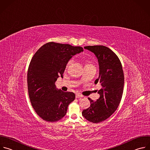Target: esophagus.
<instances>
[{
    "label": "esophagus",
    "mask_w": 150,
    "mask_h": 150,
    "mask_svg": "<svg viewBox=\"0 0 150 150\" xmlns=\"http://www.w3.org/2000/svg\"><path fill=\"white\" fill-rule=\"evenodd\" d=\"M83 96L82 95H80V94H76V98H83Z\"/></svg>",
    "instance_id": "esophagus-1"
}]
</instances>
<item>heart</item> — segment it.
<instances>
[{"label": "heart", "instance_id": "heart-1", "mask_svg": "<svg viewBox=\"0 0 150 150\" xmlns=\"http://www.w3.org/2000/svg\"><path fill=\"white\" fill-rule=\"evenodd\" d=\"M71 63H72V61L70 60V61H69V62L67 63L66 66V69H67L70 67V66L71 65ZM90 65H92V64H91V63L89 61H86V65H85V66H90Z\"/></svg>", "mask_w": 150, "mask_h": 150}]
</instances>
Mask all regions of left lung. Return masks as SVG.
Masks as SVG:
<instances>
[{
	"label": "left lung",
	"mask_w": 150,
	"mask_h": 150,
	"mask_svg": "<svg viewBox=\"0 0 150 150\" xmlns=\"http://www.w3.org/2000/svg\"><path fill=\"white\" fill-rule=\"evenodd\" d=\"M84 48L92 52L98 58L99 74L95 83H100L102 88L98 91L100 97L96 101L88 98L91 106L83 110L82 115L89 122L99 123L110 117L120 103L124 91V75L120 60L110 48L103 45Z\"/></svg>",
	"instance_id": "8db88e82"
}]
</instances>
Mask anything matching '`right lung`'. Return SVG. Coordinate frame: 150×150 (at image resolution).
Returning <instances> with one entry per match:
<instances>
[{
  "label": "right lung",
  "instance_id": "right-lung-1",
  "mask_svg": "<svg viewBox=\"0 0 150 150\" xmlns=\"http://www.w3.org/2000/svg\"><path fill=\"white\" fill-rule=\"evenodd\" d=\"M83 51L81 47L50 42L33 56L27 74L28 94L33 108L44 120L53 122L62 119L75 99L74 93L58 89L55 83L59 76L63 77L72 57Z\"/></svg>",
  "mask_w": 150,
  "mask_h": 150
}]
</instances>
